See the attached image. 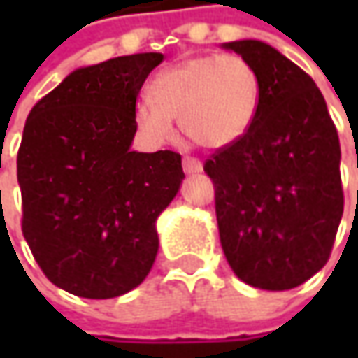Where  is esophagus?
Wrapping results in <instances>:
<instances>
[{
  "label": "esophagus",
  "instance_id": "obj_1",
  "mask_svg": "<svg viewBox=\"0 0 358 358\" xmlns=\"http://www.w3.org/2000/svg\"><path fill=\"white\" fill-rule=\"evenodd\" d=\"M183 171L185 173L203 171V163H201L199 159H195V157H185L183 159Z\"/></svg>",
  "mask_w": 358,
  "mask_h": 358
}]
</instances>
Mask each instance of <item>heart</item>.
<instances>
[{
    "instance_id": "obj_1",
    "label": "heart",
    "mask_w": 358,
    "mask_h": 358,
    "mask_svg": "<svg viewBox=\"0 0 358 358\" xmlns=\"http://www.w3.org/2000/svg\"><path fill=\"white\" fill-rule=\"evenodd\" d=\"M149 99L135 105V125L147 141L173 137V119L187 139L205 149L229 147L253 125L261 79L237 53L197 55L161 69L149 83Z\"/></svg>"
}]
</instances>
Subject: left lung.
<instances>
[{
	"mask_svg": "<svg viewBox=\"0 0 358 358\" xmlns=\"http://www.w3.org/2000/svg\"><path fill=\"white\" fill-rule=\"evenodd\" d=\"M253 63L261 99L249 131L205 161L221 247L241 281L295 289L327 265L343 217L341 145L323 93L263 41L223 45Z\"/></svg>",
	"mask_w": 358,
	"mask_h": 358,
	"instance_id": "left-lung-1",
	"label": "left lung"
}]
</instances>
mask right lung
<instances>
[{
  "label": "right lung",
  "instance_id": "right-lung-1",
  "mask_svg": "<svg viewBox=\"0 0 358 358\" xmlns=\"http://www.w3.org/2000/svg\"><path fill=\"white\" fill-rule=\"evenodd\" d=\"M161 53L79 67L29 111L17 151L21 231L59 289L111 299L157 257L155 221L185 177L175 151H131L135 101Z\"/></svg>",
  "mask_w": 358,
  "mask_h": 358
}]
</instances>
